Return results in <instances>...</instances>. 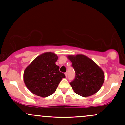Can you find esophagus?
<instances>
[{"label": "esophagus", "mask_w": 125, "mask_h": 125, "mask_svg": "<svg viewBox=\"0 0 125 125\" xmlns=\"http://www.w3.org/2000/svg\"><path fill=\"white\" fill-rule=\"evenodd\" d=\"M65 74L66 77L67 78V77H68V72H65Z\"/></svg>", "instance_id": "1"}]
</instances>
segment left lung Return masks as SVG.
I'll list each match as a JSON object with an SVG mask.
<instances>
[{"mask_svg": "<svg viewBox=\"0 0 125 125\" xmlns=\"http://www.w3.org/2000/svg\"><path fill=\"white\" fill-rule=\"evenodd\" d=\"M75 72L70 85L77 94L85 97L97 93L104 82L102 70L89 58L83 54L68 56Z\"/></svg>", "mask_w": 125, "mask_h": 125, "instance_id": "8db88e82", "label": "left lung"}]
</instances>
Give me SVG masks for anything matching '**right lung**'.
Instances as JSON below:
<instances>
[{
	"mask_svg": "<svg viewBox=\"0 0 125 125\" xmlns=\"http://www.w3.org/2000/svg\"><path fill=\"white\" fill-rule=\"evenodd\" d=\"M57 59L53 53H45L37 56L25 69L24 81L32 93L47 97L55 92L62 78H65L56 65Z\"/></svg>",
	"mask_w": 125,
	"mask_h": 125,
	"instance_id": "obj_1",
	"label": "right lung"
}]
</instances>
